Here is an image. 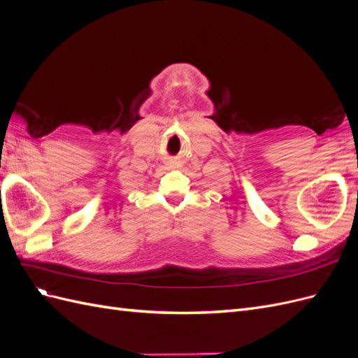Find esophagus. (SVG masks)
Returning a JSON list of instances; mask_svg holds the SVG:
<instances>
[{
    "mask_svg": "<svg viewBox=\"0 0 358 358\" xmlns=\"http://www.w3.org/2000/svg\"><path fill=\"white\" fill-rule=\"evenodd\" d=\"M167 166H169V169H179V162L176 159H170Z\"/></svg>",
    "mask_w": 358,
    "mask_h": 358,
    "instance_id": "1",
    "label": "esophagus"
}]
</instances>
